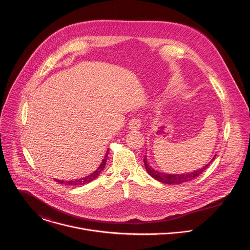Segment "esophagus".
Returning a JSON list of instances; mask_svg holds the SVG:
<instances>
[{
    "label": "esophagus",
    "mask_w": 250,
    "mask_h": 250,
    "mask_svg": "<svg viewBox=\"0 0 250 250\" xmlns=\"http://www.w3.org/2000/svg\"><path fill=\"white\" fill-rule=\"evenodd\" d=\"M128 126L131 130H137L140 128L141 126V121L138 118H133L129 121L128 123Z\"/></svg>",
    "instance_id": "obj_1"
}]
</instances>
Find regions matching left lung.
<instances>
[{
  "label": "left lung",
  "instance_id": "obj_1",
  "mask_svg": "<svg viewBox=\"0 0 250 250\" xmlns=\"http://www.w3.org/2000/svg\"><path fill=\"white\" fill-rule=\"evenodd\" d=\"M213 159H215V157H213L209 162L208 164H207L206 166H204L203 168L197 170V171H194V172H191V173H187V174H165V173H162V172H158L156 170H154L151 166L148 165L147 161H146V157H145L144 159V162H145V166H146V169L147 171V173L153 177L154 179H156L157 181L163 183V184H168V185H177V184H182V183H185V182H188V181H191L193 179H195V177L199 176L200 174H202L208 167V165L213 161Z\"/></svg>",
  "mask_w": 250,
  "mask_h": 250
}]
</instances>
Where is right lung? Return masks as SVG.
I'll return each instance as SVG.
<instances>
[{
	"mask_svg": "<svg viewBox=\"0 0 250 250\" xmlns=\"http://www.w3.org/2000/svg\"><path fill=\"white\" fill-rule=\"evenodd\" d=\"M109 151V150H108ZM108 151L105 152V154H104V159H103V161H102V163L100 164V166L98 167V169L96 170V171H94L92 174H90V175H88V176H86V177H83V178H81V179H78V180H71V181H66V182H64V181H61V180H55L56 182H58L59 184H65V185H68V186H81V185H85V184H88V183H90L91 181H93V180H95L96 178L99 176V174L103 171V169L104 168V165H105V162H106V157H108Z\"/></svg>",
	"mask_w": 250,
	"mask_h": 250,
	"instance_id": "add662e5",
	"label": "right lung"
}]
</instances>
